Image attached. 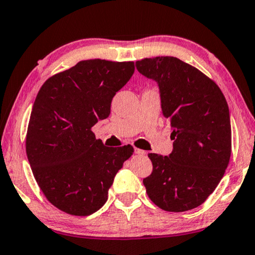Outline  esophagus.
Instances as JSON below:
<instances>
[{
  "mask_svg": "<svg viewBox=\"0 0 255 255\" xmlns=\"http://www.w3.org/2000/svg\"><path fill=\"white\" fill-rule=\"evenodd\" d=\"M134 152H135L136 154H139V155H145L146 154L145 151L140 150V149H138V147H136V146H134Z\"/></svg>",
  "mask_w": 255,
  "mask_h": 255,
  "instance_id": "1",
  "label": "esophagus"
}]
</instances>
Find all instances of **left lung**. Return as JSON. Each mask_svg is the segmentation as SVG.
Returning <instances> with one entry per match:
<instances>
[{
    "label": "left lung",
    "mask_w": 255,
    "mask_h": 255,
    "mask_svg": "<svg viewBox=\"0 0 255 255\" xmlns=\"http://www.w3.org/2000/svg\"><path fill=\"white\" fill-rule=\"evenodd\" d=\"M136 68L157 81L174 139L169 155L149 153L153 168L143 180L147 196L167 212L198 207L218 187L230 160L225 95L212 79L176 57L144 58Z\"/></svg>",
    "instance_id": "8db88e82"
}]
</instances>
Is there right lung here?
Here are the masks:
<instances>
[{"instance_id":"1","label":"right lung","mask_w":255,"mask_h":255,"mask_svg":"<svg viewBox=\"0 0 255 255\" xmlns=\"http://www.w3.org/2000/svg\"><path fill=\"white\" fill-rule=\"evenodd\" d=\"M134 71V62L81 60L49 78L37 93L26 153L41 191L58 210L77 216L100 210L134 152L129 144L105 146L91 130L110 116L112 98Z\"/></svg>"}]
</instances>
